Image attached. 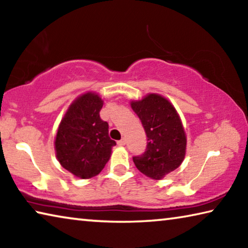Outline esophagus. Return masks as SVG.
<instances>
[{
	"instance_id": "obj_1",
	"label": "esophagus",
	"mask_w": 248,
	"mask_h": 248,
	"mask_svg": "<svg viewBox=\"0 0 248 248\" xmlns=\"http://www.w3.org/2000/svg\"><path fill=\"white\" fill-rule=\"evenodd\" d=\"M117 144H118L119 146H124L125 144V140L124 139H121V140H119L118 142H117Z\"/></svg>"
}]
</instances>
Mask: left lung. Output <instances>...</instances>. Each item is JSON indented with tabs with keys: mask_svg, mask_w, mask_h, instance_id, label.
<instances>
[{
	"mask_svg": "<svg viewBox=\"0 0 248 248\" xmlns=\"http://www.w3.org/2000/svg\"><path fill=\"white\" fill-rule=\"evenodd\" d=\"M148 137L145 152L133 156V163L142 174L162 179L182 164L186 154V133L179 116L169 100L158 94L131 102Z\"/></svg>",
	"mask_w": 248,
	"mask_h": 248,
	"instance_id": "left-lung-1",
	"label": "left lung"
}]
</instances>
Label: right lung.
Instances as JSON below:
<instances>
[{"instance_id": "right-lung-1", "label": "right lung", "mask_w": 248, "mask_h": 248, "mask_svg": "<svg viewBox=\"0 0 248 248\" xmlns=\"http://www.w3.org/2000/svg\"><path fill=\"white\" fill-rule=\"evenodd\" d=\"M103 100L86 93L70 105L59 125L54 149L62 167L87 179L98 175L106 165L116 142L108 136V124L100 119Z\"/></svg>"}]
</instances>
